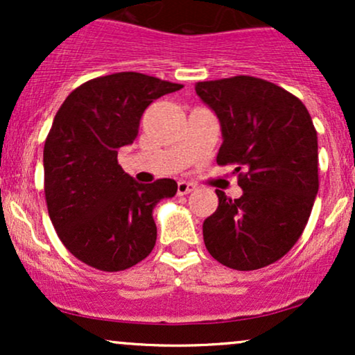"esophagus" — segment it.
Segmentation results:
<instances>
[{"mask_svg":"<svg viewBox=\"0 0 355 355\" xmlns=\"http://www.w3.org/2000/svg\"><path fill=\"white\" fill-rule=\"evenodd\" d=\"M193 190H195L193 183L185 182V180L178 182V187H177V193L178 195H187V193H190V191H193Z\"/></svg>","mask_w":355,"mask_h":355,"instance_id":"obj_1","label":"esophagus"}]
</instances>
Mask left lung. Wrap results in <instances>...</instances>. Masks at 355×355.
I'll use <instances>...</instances> for the list:
<instances>
[{"instance_id": "left-lung-1", "label": "left lung", "mask_w": 355, "mask_h": 355, "mask_svg": "<svg viewBox=\"0 0 355 355\" xmlns=\"http://www.w3.org/2000/svg\"><path fill=\"white\" fill-rule=\"evenodd\" d=\"M195 92L222 128L218 165H235L242 197L217 190L218 209L203 222L215 260L257 270L287 254L307 225L319 191L317 132L305 105L255 76L198 81Z\"/></svg>"}]
</instances>
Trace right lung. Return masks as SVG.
Masks as SVG:
<instances>
[{
	"label": "right lung",
	"instance_id": "add662e5",
	"mask_svg": "<svg viewBox=\"0 0 355 355\" xmlns=\"http://www.w3.org/2000/svg\"><path fill=\"white\" fill-rule=\"evenodd\" d=\"M183 85L135 71L93 78L63 101L44 141V197L63 245L87 266L118 272L157 242L153 209L177 193L172 178L138 183L118 165L152 101Z\"/></svg>",
	"mask_w": 355,
	"mask_h": 355
}]
</instances>
